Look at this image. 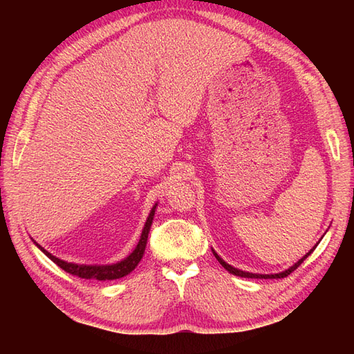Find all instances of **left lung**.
Instances as JSON below:
<instances>
[{"instance_id": "left-lung-1", "label": "left lung", "mask_w": 354, "mask_h": 354, "mask_svg": "<svg viewBox=\"0 0 354 354\" xmlns=\"http://www.w3.org/2000/svg\"><path fill=\"white\" fill-rule=\"evenodd\" d=\"M318 245V243H317ZM317 245H315L313 246V250H315V248H317ZM313 250H310L309 252H307L306 255H304V257L303 259H299L297 263H295V265H293V266H290L289 269H286V270H283V272H280V274H252V272H245V270H240V269H237V268H232L231 265H228V263L227 261H225V260H222L221 257H219V255H217L216 252H214V250H213V254H214V257L217 259V261H219L221 263V265L225 268V269H227L228 270V272L230 274H232V275H237V277H243V278H284V277H288L289 274H292L293 272V270H295L299 265H301V263L307 259V257H309V255L313 252Z\"/></svg>"}]
</instances>
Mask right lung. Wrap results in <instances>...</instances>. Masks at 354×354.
Segmentation results:
<instances>
[{"label": "right lung", "instance_id": "obj_1", "mask_svg": "<svg viewBox=\"0 0 354 354\" xmlns=\"http://www.w3.org/2000/svg\"><path fill=\"white\" fill-rule=\"evenodd\" d=\"M156 205L158 204H155L153 208L150 209V214H149L147 221L145 223V228H142V232H141L140 242L137 246H135V250L129 255H127L124 260L112 263V265H77V263H68V261H64L61 259L55 257V255L50 254L48 251H45L42 246H39L36 242L35 243L51 261H55L59 268H62L65 272L73 274V275L80 277V278H86V280H100V281L117 280V278H122V277H126L127 274H131L132 270L137 268L140 260L142 259V254H145L146 245H147L149 231H150V227H152Z\"/></svg>", "mask_w": 354, "mask_h": 354}]
</instances>
